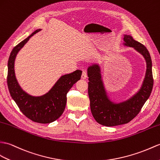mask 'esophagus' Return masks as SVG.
<instances>
[{"label": "esophagus", "mask_w": 160, "mask_h": 160, "mask_svg": "<svg viewBox=\"0 0 160 160\" xmlns=\"http://www.w3.org/2000/svg\"><path fill=\"white\" fill-rule=\"evenodd\" d=\"M87 78V72L86 71H83L82 73V78L86 79Z\"/></svg>", "instance_id": "obj_1"}]
</instances>
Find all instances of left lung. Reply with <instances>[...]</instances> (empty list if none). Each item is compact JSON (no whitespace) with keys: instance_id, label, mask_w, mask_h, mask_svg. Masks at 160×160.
I'll return each instance as SVG.
<instances>
[{"instance_id":"left-lung-1","label":"left lung","mask_w":160,"mask_h":160,"mask_svg":"<svg viewBox=\"0 0 160 160\" xmlns=\"http://www.w3.org/2000/svg\"><path fill=\"white\" fill-rule=\"evenodd\" d=\"M123 40V45L134 48L143 56L147 63L142 87L133 97L118 103L110 101L103 83L99 66L95 64L88 67L87 69L89 80L88 93L91 113L98 123L107 127L128 123L135 118L149 98L153 86L152 61L147 48L130 35H125Z\"/></svg>"}]
</instances>
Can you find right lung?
<instances>
[{"instance_id":"obj_1","label":"right lung","mask_w":160,"mask_h":160,"mask_svg":"<svg viewBox=\"0 0 160 160\" xmlns=\"http://www.w3.org/2000/svg\"><path fill=\"white\" fill-rule=\"evenodd\" d=\"M41 29L36 30L27 39L13 48L8 61L7 86L10 95L21 112L31 121L39 123H50L61 116L67 102V93L82 75V71L62 76L47 93L42 96H32L22 90L15 75L14 63L16 55L29 39Z\"/></svg>"}]
</instances>
